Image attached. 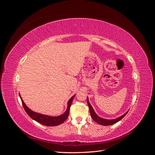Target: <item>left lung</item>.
<instances>
[{
    "label": "left lung",
    "instance_id": "1",
    "mask_svg": "<svg viewBox=\"0 0 155 155\" xmlns=\"http://www.w3.org/2000/svg\"><path fill=\"white\" fill-rule=\"evenodd\" d=\"M87 104L88 105V107H89V110H90V113H91V117L93 119V120L96 121V123L99 124L101 125H113L116 123L118 122V121H119L120 120H121V119H122L127 114V112H126L125 114H124L123 115H121V116L118 117V118H115V119H112V120H108V119H104V118H101V117H100L99 116H97V114L95 112L94 110L93 109V108L92 107V105H91L90 102H89L88 101V98L87 97Z\"/></svg>",
    "mask_w": 155,
    "mask_h": 155
}]
</instances>
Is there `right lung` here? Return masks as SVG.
<instances>
[{
  "mask_svg": "<svg viewBox=\"0 0 155 155\" xmlns=\"http://www.w3.org/2000/svg\"><path fill=\"white\" fill-rule=\"evenodd\" d=\"M75 96L76 95H74L68 100V104H67V109L66 111H65L63 114L60 115V116H48V115H45V114H43L37 113V112H35L34 111L31 110L30 108H28L26 105V104H25L24 101L22 100V97L19 94V96L21 97L23 107H24V109H25V111L26 112V113L28 114V116L33 120H34L35 121H37L38 123L41 124H43L46 126L59 125L60 124H61L62 123H63L64 121L67 119L68 114H69L70 107V106H71L72 100L74 99V97H75Z\"/></svg>",
  "mask_w": 155,
  "mask_h": 155,
  "instance_id": "1",
  "label": "right lung"
}]
</instances>
